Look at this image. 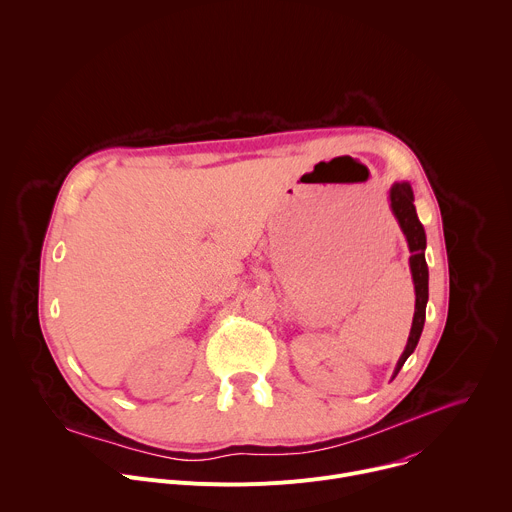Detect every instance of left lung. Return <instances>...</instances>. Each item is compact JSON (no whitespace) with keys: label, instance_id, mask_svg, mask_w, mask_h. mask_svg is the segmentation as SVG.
I'll use <instances>...</instances> for the list:
<instances>
[{"label":"left lung","instance_id":"obj_1","mask_svg":"<svg viewBox=\"0 0 512 512\" xmlns=\"http://www.w3.org/2000/svg\"><path fill=\"white\" fill-rule=\"evenodd\" d=\"M389 198H391V210L399 221V227H401V231L407 239L409 251H411L409 267H411V277H413V285H415V314H413V324H411L407 346L395 367L393 377H397L405 360L415 350L421 330H423V324H425V306H427V298H429V285H427L429 271H427V263H425V231H423V225L419 223L417 212H415V204H413L415 198H413L411 186L407 182L393 184Z\"/></svg>","mask_w":512,"mask_h":512}]
</instances>
